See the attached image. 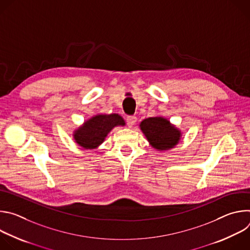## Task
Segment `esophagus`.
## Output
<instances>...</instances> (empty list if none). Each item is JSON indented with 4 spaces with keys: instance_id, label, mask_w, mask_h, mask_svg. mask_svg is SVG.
I'll use <instances>...</instances> for the list:
<instances>
[{
    "instance_id": "obj_1",
    "label": "esophagus",
    "mask_w": 250,
    "mask_h": 250,
    "mask_svg": "<svg viewBox=\"0 0 250 250\" xmlns=\"http://www.w3.org/2000/svg\"><path fill=\"white\" fill-rule=\"evenodd\" d=\"M136 121H137V119H136V117H134V116L127 117V118H126V124H127L128 127H132V126L135 125Z\"/></svg>"
}]
</instances>
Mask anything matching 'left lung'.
<instances>
[{
    "label": "left lung",
    "instance_id": "obj_1",
    "mask_svg": "<svg viewBox=\"0 0 250 250\" xmlns=\"http://www.w3.org/2000/svg\"><path fill=\"white\" fill-rule=\"evenodd\" d=\"M139 127L149 145L158 151L175 147L181 139L182 132L163 117H153L142 121Z\"/></svg>",
    "mask_w": 250,
    "mask_h": 250
}]
</instances>
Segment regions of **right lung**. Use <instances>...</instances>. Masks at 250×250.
<instances>
[{
	"label": "right lung",
	"mask_w": 250,
	"mask_h": 250,
	"mask_svg": "<svg viewBox=\"0 0 250 250\" xmlns=\"http://www.w3.org/2000/svg\"><path fill=\"white\" fill-rule=\"evenodd\" d=\"M125 125L119 114H100L92 117L73 132L76 144L85 149H95L116 126Z\"/></svg>",
	"instance_id": "obj_1"
}]
</instances>
